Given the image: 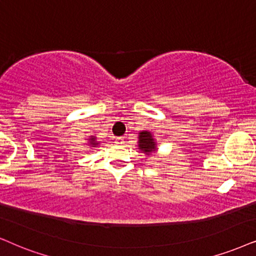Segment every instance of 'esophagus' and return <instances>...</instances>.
Wrapping results in <instances>:
<instances>
[{"label": "esophagus", "instance_id": "34e87169", "mask_svg": "<svg viewBox=\"0 0 256 256\" xmlns=\"http://www.w3.org/2000/svg\"><path fill=\"white\" fill-rule=\"evenodd\" d=\"M116 144H118V145L124 144V139H122V137H118L117 139H116Z\"/></svg>", "mask_w": 256, "mask_h": 256}]
</instances>
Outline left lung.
<instances>
[{
  "mask_svg": "<svg viewBox=\"0 0 256 256\" xmlns=\"http://www.w3.org/2000/svg\"><path fill=\"white\" fill-rule=\"evenodd\" d=\"M138 148L146 156L157 152V142L150 131H140L138 134Z\"/></svg>",
  "mask_w": 256,
  "mask_h": 256,
  "instance_id": "1",
  "label": "left lung"
}]
</instances>
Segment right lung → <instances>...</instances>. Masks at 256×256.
I'll use <instances>...</instances> for the list:
<instances>
[{
	"mask_svg": "<svg viewBox=\"0 0 256 256\" xmlns=\"http://www.w3.org/2000/svg\"><path fill=\"white\" fill-rule=\"evenodd\" d=\"M100 144V142L96 140V136H90L88 138V146L90 148H96Z\"/></svg>",
	"mask_w": 256,
	"mask_h": 256,
	"instance_id": "right-lung-1",
	"label": "right lung"
}]
</instances>
